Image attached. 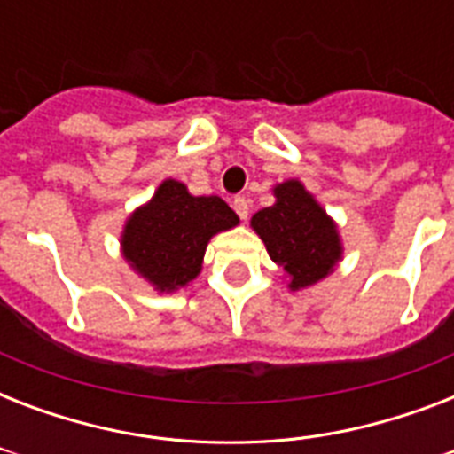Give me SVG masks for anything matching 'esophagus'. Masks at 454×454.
<instances>
[{"mask_svg": "<svg viewBox=\"0 0 454 454\" xmlns=\"http://www.w3.org/2000/svg\"><path fill=\"white\" fill-rule=\"evenodd\" d=\"M233 209H235V214H238V216L245 221L249 216V200L242 198V195H238V198L233 200Z\"/></svg>", "mask_w": 454, "mask_h": 454, "instance_id": "34e87169", "label": "esophagus"}]
</instances>
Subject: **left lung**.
Returning a JSON list of instances; mask_svg holds the SVG:
<instances>
[{
  "instance_id": "8db88e82",
  "label": "left lung",
  "mask_w": 454,
  "mask_h": 454,
  "mask_svg": "<svg viewBox=\"0 0 454 454\" xmlns=\"http://www.w3.org/2000/svg\"><path fill=\"white\" fill-rule=\"evenodd\" d=\"M276 205L252 216L270 259L292 278L290 290L323 280L341 259L337 226L299 181L276 185Z\"/></svg>"
}]
</instances>
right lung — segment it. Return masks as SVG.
I'll list each match as a JSON object with an SVG mask.
<instances>
[{
    "instance_id": "1",
    "label": "right lung",
    "mask_w": 454,
    "mask_h": 454,
    "mask_svg": "<svg viewBox=\"0 0 454 454\" xmlns=\"http://www.w3.org/2000/svg\"><path fill=\"white\" fill-rule=\"evenodd\" d=\"M233 226H238V214L223 200L195 198L184 184L167 178L155 198L127 221L124 259L155 290H178L202 269L209 238Z\"/></svg>"
}]
</instances>
